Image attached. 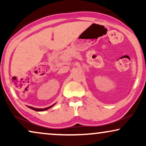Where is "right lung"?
Here are the masks:
<instances>
[{
  "label": "right lung",
  "mask_w": 146,
  "mask_h": 146,
  "mask_svg": "<svg viewBox=\"0 0 146 146\" xmlns=\"http://www.w3.org/2000/svg\"><path fill=\"white\" fill-rule=\"evenodd\" d=\"M56 104H54L48 107V108H33V107H31V106H28L29 108H31L32 110H33L35 111H45V110H48L49 108H52L53 106H54Z\"/></svg>",
  "instance_id": "1"
}]
</instances>
